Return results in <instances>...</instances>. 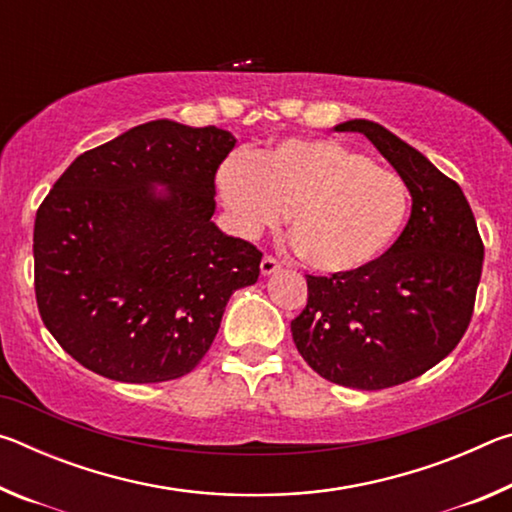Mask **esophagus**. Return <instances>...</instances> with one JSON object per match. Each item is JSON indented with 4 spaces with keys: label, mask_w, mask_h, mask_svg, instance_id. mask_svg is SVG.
<instances>
[{
    "label": "esophagus",
    "mask_w": 512,
    "mask_h": 512,
    "mask_svg": "<svg viewBox=\"0 0 512 512\" xmlns=\"http://www.w3.org/2000/svg\"><path fill=\"white\" fill-rule=\"evenodd\" d=\"M259 271H262V275H273L275 271H280V262L266 255V257L262 259V264H259Z\"/></svg>",
    "instance_id": "esophagus-1"
}]
</instances>
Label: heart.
<instances>
[{
    "instance_id": "b5f03b06",
    "label": "heart",
    "mask_w": 512,
    "mask_h": 512,
    "mask_svg": "<svg viewBox=\"0 0 512 512\" xmlns=\"http://www.w3.org/2000/svg\"><path fill=\"white\" fill-rule=\"evenodd\" d=\"M241 237L275 228L287 212L293 246L320 273H350L384 253L409 214L400 173L336 140H284L255 158L235 155L216 173Z\"/></svg>"
}]
</instances>
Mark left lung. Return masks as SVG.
I'll return each instance as SVG.
<instances>
[{
	"instance_id": "8db88e82",
	"label": "left lung",
	"mask_w": 512,
	"mask_h": 512,
	"mask_svg": "<svg viewBox=\"0 0 512 512\" xmlns=\"http://www.w3.org/2000/svg\"><path fill=\"white\" fill-rule=\"evenodd\" d=\"M361 133L411 194L395 244L350 273L307 275V307L291 320L298 352L320 377L379 391L420 377L463 339L483 268L470 203L452 178L377 121L334 126Z\"/></svg>"
}]
</instances>
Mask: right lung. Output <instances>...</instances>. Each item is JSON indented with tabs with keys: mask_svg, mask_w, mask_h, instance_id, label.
<instances>
[{
	"mask_svg": "<svg viewBox=\"0 0 512 512\" xmlns=\"http://www.w3.org/2000/svg\"><path fill=\"white\" fill-rule=\"evenodd\" d=\"M235 135L146 121L85 151L33 228L42 323L101 377L158 384L192 372L262 253L212 221L214 176ZM162 186V190L157 187Z\"/></svg>",
	"mask_w": 512,
	"mask_h": 512,
	"instance_id": "right-lung-1",
	"label": "right lung"
}]
</instances>
